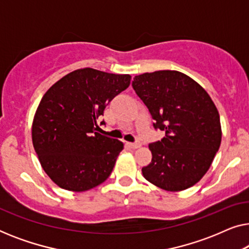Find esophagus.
Returning <instances> with one entry per match:
<instances>
[{"label": "esophagus", "instance_id": "obj_1", "mask_svg": "<svg viewBox=\"0 0 249 249\" xmlns=\"http://www.w3.org/2000/svg\"><path fill=\"white\" fill-rule=\"evenodd\" d=\"M128 145L130 146L131 148H139L142 146V142H128Z\"/></svg>", "mask_w": 249, "mask_h": 249}]
</instances>
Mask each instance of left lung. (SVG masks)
Masks as SVG:
<instances>
[{
	"label": "left lung",
	"instance_id": "obj_1",
	"mask_svg": "<svg viewBox=\"0 0 249 249\" xmlns=\"http://www.w3.org/2000/svg\"><path fill=\"white\" fill-rule=\"evenodd\" d=\"M132 88L147 107L153 127L165 131L151 142L152 162L142 169L146 180L169 192L198 182L221 144L217 108L204 88L179 71L136 76Z\"/></svg>",
	"mask_w": 249,
	"mask_h": 249
}]
</instances>
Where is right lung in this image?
<instances>
[{"label": "right lung", "instance_id": "1", "mask_svg": "<svg viewBox=\"0 0 249 249\" xmlns=\"http://www.w3.org/2000/svg\"><path fill=\"white\" fill-rule=\"evenodd\" d=\"M130 79L85 68L61 78L43 96L33 144L44 171L61 188L85 192L110 177L124 142L97 132L96 121Z\"/></svg>", "mask_w": 249, "mask_h": 249}]
</instances>
